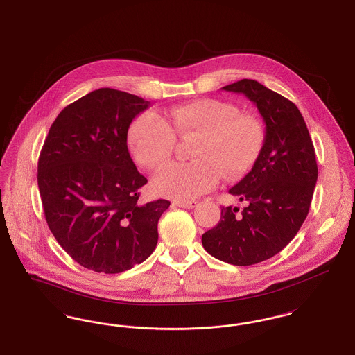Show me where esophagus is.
Here are the masks:
<instances>
[{
	"label": "esophagus",
	"instance_id": "esophagus-1",
	"mask_svg": "<svg viewBox=\"0 0 355 355\" xmlns=\"http://www.w3.org/2000/svg\"><path fill=\"white\" fill-rule=\"evenodd\" d=\"M177 207L184 209H193L194 207H197V202L196 201H175L174 202Z\"/></svg>",
	"mask_w": 355,
	"mask_h": 355
}]
</instances>
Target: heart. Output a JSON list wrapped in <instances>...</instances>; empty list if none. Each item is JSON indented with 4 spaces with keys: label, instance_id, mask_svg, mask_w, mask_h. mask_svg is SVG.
<instances>
[{
    "label": "heart",
    "instance_id": "obj_1",
    "mask_svg": "<svg viewBox=\"0 0 355 355\" xmlns=\"http://www.w3.org/2000/svg\"><path fill=\"white\" fill-rule=\"evenodd\" d=\"M166 122L146 111L128 128L127 142L134 161L157 168L170 159L175 135L182 139L198 137L189 164H171L157 173L153 189L159 196L193 200L218 184L220 177H243L257 161L264 144L261 123L240 115L236 105L217 99H200L167 112Z\"/></svg>",
    "mask_w": 355,
    "mask_h": 355
}]
</instances>
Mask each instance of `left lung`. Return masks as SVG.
I'll return each instance as SVG.
<instances>
[{
	"label": "left lung",
	"instance_id": "left-lung-1",
	"mask_svg": "<svg viewBox=\"0 0 355 355\" xmlns=\"http://www.w3.org/2000/svg\"><path fill=\"white\" fill-rule=\"evenodd\" d=\"M223 89L244 94L256 105L266 135L252 170L230 189L247 207H221V218L202 234V245L213 257L245 267L271 259L296 236L309 214L318 166L309 128L291 101L250 79Z\"/></svg>",
	"mask_w": 355,
	"mask_h": 355
}]
</instances>
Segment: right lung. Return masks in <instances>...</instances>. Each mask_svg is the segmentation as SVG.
Instances as JSON below:
<instances>
[{
  "label": "right lung",
  "instance_id": "right-lung-1",
  "mask_svg": "<svg viewBox=\"0 0 355 355\" xmlns=\"http://www.w3.org/2000/svg\"><path fill=\"white\" fill-rule=\"evenodd\" d=\"M148 105L128 92L95 89L64 108L44 142L37 182L45 220L84 268L121 273L157 247L170 201L141 205L147 180L127 148L128 127Z\"/></svg>",
  "mask_w": 355,
  "mask_h": 355
}]
</instances>
